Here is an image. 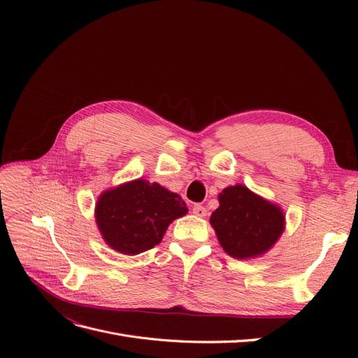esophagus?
<instances>
[{
  "instance_id": "34e87169",
  "label": "esophagus",
  "mask_w": 358,
  "mask_h": 358,
  "mask_svg": "<svg viewBox=\"0 0 358 358\" xmlns=\"http://www.w3.org/2000/svg\"><path fill=\"white\" fill-rule=\"evenodd\" d=\"M194 213H197L199 216H206L204 208H196V209H194Z\"/></svg>"
}]
</instances>
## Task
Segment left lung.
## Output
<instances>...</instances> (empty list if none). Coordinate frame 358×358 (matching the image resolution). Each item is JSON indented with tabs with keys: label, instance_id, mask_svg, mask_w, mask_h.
Here are the masks:
<instances>
[{
	"label": "left lung",
	"instance_id": "left-lung-1",
	"mask_svg": "<svg viewBox=\"0 0 358 358\" xmlns=\"http://www.w3.org/2000/svg\"><path fill=\"white\" fill-rule=\"evenodd\" d=\"M187 213L179 194L145 179L104 191L95 206V221L104 242L127 255L152 249L167 227Z\"/></svg>",
	"mask_w": 358,
	"mask_h": 358
}]
</instances>
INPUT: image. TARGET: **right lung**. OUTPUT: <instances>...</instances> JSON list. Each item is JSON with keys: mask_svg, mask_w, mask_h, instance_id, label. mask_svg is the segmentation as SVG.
<instances>
[{"mask_svg": "<svg viewBox=\"0 0 358 358\" xmlns=\"http://www.w3.org/2000/svg\"><path fill=\"white\" fill-rule=\"evenodd\" d=\"M218 200L220 208L212 213L210 224L229 255L239 259L258 257L282 234V210L245 185L227 187Z\"/></svg>", "mask_w": 358, "mask_h": 358, "instance_id": "1", "label": "right lung"}]
</instances>
